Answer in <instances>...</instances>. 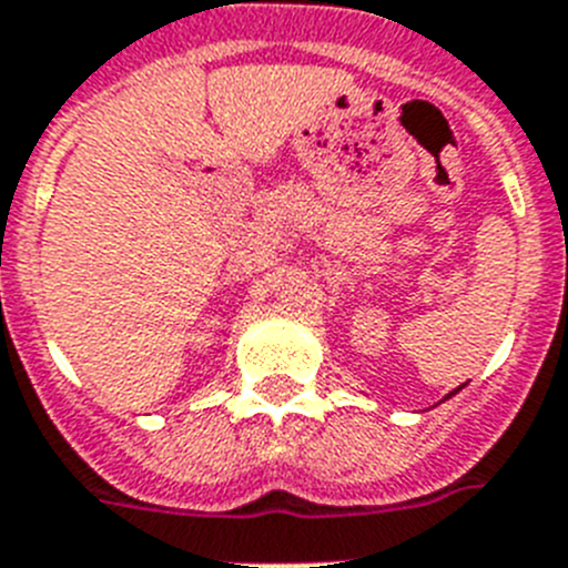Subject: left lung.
<instances>
[{"instance_id":"1","label":"left lung","mask_w":568,"mask_h":568,"mask_svg":"<svg viewBox=\"0 0 568 568\" xmlns=\"http://www.w3.org/2000/svg\"><path fill=\"white\" fill-rule=\"evenodd\" d=\"M458 389H460V386H458ZM458 389H453V393H449V395H446V398H453V395H455V393H458Z\"/></svg>"}]
</instances>
